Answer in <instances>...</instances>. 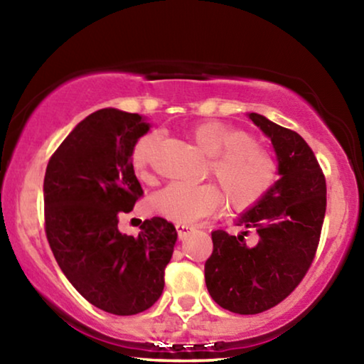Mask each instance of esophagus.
I'll return each mask as SVG.
<instances>
[{
    "label": "esophagus",
    "mask_w": 364,
    "mask_h": 364,
    "mask_svg": "<svg viewBox=\"0 0 364 364\" xmlns=\"http://www.w3.org/2000/svg\"><path fill=\"white\" fill-rule=\"evenodd\" d=\"M176 228H177V235L181 240H186V238L191 235L193 230H196V228H193L192 225H187V223H177Z\"/></svg>",
    "instance_id": "34e87169"
}]
</instances>
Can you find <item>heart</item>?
Returning <instances> with one entry per match:
<instances>
[{"mask_svg":"<svg viewBox=\"0 0 364 364\" xmlns=\"http://www.w3.org/2000/svg\"><path fill=\"white\" fill-rule=\"evenodd\" d=\"M188 137L208 156L207 176L215 178L219 188L212 183H168L152 197V208L159 215L191 223L217 212L223 198L230 210L243 212L257 205L275 183V154L247 132L220 122H200L188 129ZM156 146V134H146L132 146L131 164L141 178L151 177Z\"/></svg>","mask_w":364,"mask_h":364,"instance_id":"obj_1","label":"heart"}]
</instances>
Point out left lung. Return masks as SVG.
I'll use <instances>...</instances> for the list:
<instances>
[{
  "mask_svg": "<svg viewBox=\"0 0 364 364\" xmlns=\"http://www.w3.org/2000/svg\"><path fill=\"white\" fill-rule=\"evenodd\" d=\"M270 137L280 178L237 225L253 228L258 242L245 243L247 232H212L213 250L205 262V285L225 310L257 315L285 300L300 285L315 258L326 212V181L311 147L300 134L250 112Z\"/></svg>",
  "mask_w": 364,
  "mask_h": 364,
  "instance_id": "left-lung-1",
  "label": "left lung"
}]
</instances>
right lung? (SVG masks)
<instances>
[{
	"instance_id": "obj_1",
	"label": "right lung",
	"mask_w": 364,
	"mask_h": 364,
	"mask_svg": "<svg viewBox=\"0 0 364 364\" xmlns=\"http://www.w3.org/2000/svg\"><path fill=\"white\" fill-rule=\"evenodd\" d=\"M139 114L107 107L73 129L44 176V230L71 285L101 310L137 315L159 300L177 230L154 217L137 237L121 233L119 215L144 196L131 164L149 131Z\"/></svg>"
}]
</instances>
